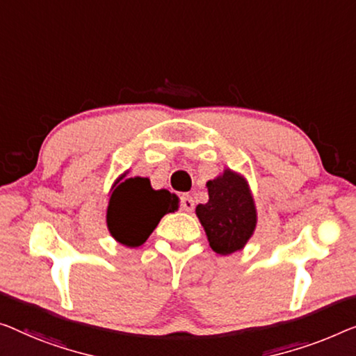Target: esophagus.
<instances>
[{"label":"esophagus","instance_id":"esophagus-1","mask_svg":"<svg viewBox=\"0 0 356 356\" xmlns=\"http://www.w3.org/2000/svg\"><path fill=\"white\" fill-rule=\"evenodd\" d=\"M182 209L187 211V212H192L195 209V200H193L192 195L185 193L182 196Z\"/></svg>","mask_w":356,"mask_h":356}]
</instances>
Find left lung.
I'll list each match as a JSON object with an SVG mask.
<instances>
[{
    "label": "left lung",
    "mask_w": 356,
    "mask_h": 356,
    "mask_svg": "<svg viewBox=\"0 0 356 356\" xmlns=\"http://www.w3.org/2000/svg\"><path fill=\"white\" fill-rule=\"evenodd\" d=\"M208 203L196 206L212 251L229 256L241 251L251 240L257 225L256 201L243 174L225 168L206 182Z\"/></svg>",
    "instance_id": "obj_1"
}]
</instances>
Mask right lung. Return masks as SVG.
Listing matches in <instances>:
<instances>
[{
	"label": "right lung",
	"mask_w": 356,
	"mask_h": 356,
	"mask_svg": "<svg viewBox=\"0 0 356 356\" xmlns=\"http://www.w3.org/2000/svg\"><path fill=\"white\" fill-rule=\"evenodd\" d=\"M126 171L110 188L107 227L127 248L142 246L168 212L179 209V196L166 188H152L148 177H127Z\"/></svg>",
	"instance_id": "right-lung-1"
}]
</instances>
